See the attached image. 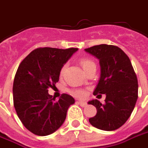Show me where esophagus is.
Instances as JSON below:
<instances>
[{
    "label": "esophagus",
    "mask_w": 148,
    "mask_h": 148,
    "mask_svg": "<svg viewBox=\"0 0 148 148\" xmlns=\"http://www.w3.org/2000/svg\"><path fill=\"white\" fill-rule=\"evenodd\" d=\"M77 103L79 106H82V107H85V106H86V103L84 102V101H77Z\"/></svg>",
    "instance_id": "esophagus-1"
}]
</instances>
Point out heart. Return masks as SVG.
Instances as JSON below:
<instances>
[{
    "mask_svg": "<svg viewBox=\"0 0 148 148\" xmlns=\"http://www.w3.org/2000/svg\"><path fill=\"white\" fill-rule=\"evenodd\" d=\"M80 64L85 71L89 70L91 66H95V63L89 58H82L80 60ZM66 66H67L66 64H64L62 66L61 70H60V76H62L64 74L65 71L66 70ZM70 93L76 97H83L86 95V92L83 90H72L70 91Z\"/></svg>",
    "mask_w": 148,
    "mask_h": 148,
    "instance_id": "1",
    "label": "heart"
}]
</instances>
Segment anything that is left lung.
Segmentation results:
<instances>
[{"mask_svg":"<svg viewBox=\"0 0 148 148\" xmlns=\"http://www.w3.org/2000/svg\"><path fill=\"white\" fill-rule=\"evenodd\" d=\"M85 51L95 56L101 66V77L93 95H106L104 104L97 99L88 102L97 109L96 116L89 121L101 130H116L130 117L136 106L138 98L136 74L128 56L116 46L101 44Z\"/></svg>","mask_w":148,"mask_h":148,"instance_id":"1","label":"left lung"}]
</instances>
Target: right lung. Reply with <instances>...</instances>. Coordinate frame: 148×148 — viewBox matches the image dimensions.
Returning <instances> with one entry per match:
<instances>
[{
    "label": "right lung",
    "instance_id": "right-lung-1",
    "mask_svg": "<svg viewBox=\"0 0 148 148\" xmlns=\"http://www.w3.org/2000/svg\"><path fill=\"white\" fill-rule=\"evenodd\" d=\"M77 48L39 47L21 62L13 82V105L24 127L37 136H47L61 127L74 99L62 93L59 100L48 93L59 79L62 66Z\"/></svg>",
    "mask_w": 148,
    "mask_h": 148
}]
</instances>
